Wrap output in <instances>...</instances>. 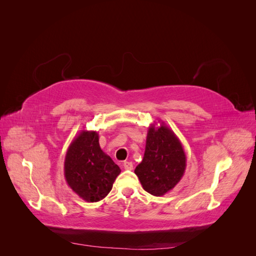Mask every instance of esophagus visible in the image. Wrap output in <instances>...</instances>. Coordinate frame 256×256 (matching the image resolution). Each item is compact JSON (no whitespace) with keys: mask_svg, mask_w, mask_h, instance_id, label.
I'll list each match as a JSON object with an SVG mask.
<instances>
[{"mask_svg":"<svg viewBox=\"0 0 256 256\" xmlns=\"http://www.w3.org/2000/svg\"><path fill=\"white\" fill-rule=\"evenodd\" d=\"M124 168L125 170H132L134 168V164H132V162H130V161H125L124 162Z\"/></svg>","mask_w":256,"mask_h":256,"instance_id":"obj_1","label":"esophagus"}]
</instances>
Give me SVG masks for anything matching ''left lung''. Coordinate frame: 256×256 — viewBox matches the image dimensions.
<instances>
[{
    "label": "left lung",
    "instance_id": "obj_1",
    "mask_svg": "<svg viewBox=\"0 0 256 256\" xmlns=\"http://www.w3.org/2000/svg\"><path fill=\"white\" fill-rule=\"evenodd\" d=\"M186 162L187 158L180 138L164 122L159 127L154 122L147 131L144 157L134 173L145 191L161 196L180 182Z\"/></svg>",
    "mask_w": 256,
    "mask_h": 256
}]
</instances>
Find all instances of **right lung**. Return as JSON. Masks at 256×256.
I'll use <instances>...</instances> for the list:
<instances>
[{
	"label": "right lung",
	"mask_w": 256,
	"mask_h": 256,
	"mask_svg": "<svg viewBox=\"0 0 256 256\" xmlns=\"http://www.w3.org/2000/svg\"><path fill=\"white\" fill-rule=\"evenodd\" d=\"M120 173V166L100 148L96 131L82 130L69 145L64 162L65 180L86 202L104 198Z\"/></svg>",
	"instance_id": "add662e5"
}]
</instances>
